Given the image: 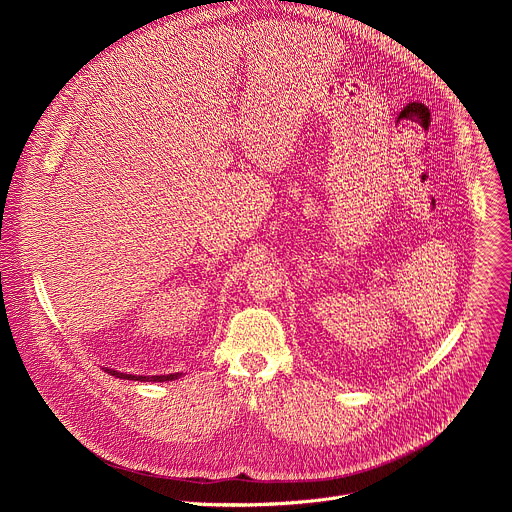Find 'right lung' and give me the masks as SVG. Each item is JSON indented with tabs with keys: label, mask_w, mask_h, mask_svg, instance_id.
Returning a JSON list of instances; mask_svg holds the SVG:
<instances>
[{
	"label": "right lung",
	"mask_w": 512,
	"mask_h": 512,
	"mask_svg": "<svg viewBox=\"0 0 512 512\" xmlns=\"http://www.w3.org/2000/svg\"><path fill=\"white\" fill-rule=\"evenodd\" d=\"M113 377H117V379H127V381H158V383H162V381H174V379H178L180 377V373H176V375H160V377H135V375H125V373H117V371H111V369H107Z\"/></svg>",
	"instance_id": "1"
}]
</instances>
